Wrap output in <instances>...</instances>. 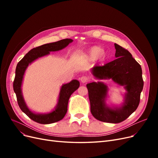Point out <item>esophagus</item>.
I'll return each mask as SVG.
<instances>
[{
    "instance_id": "esophagus-1",
    "label": "esophagus",
    "mask_w": 158,
    "mask_h": 158,
    "mask_svg": "<svg viewBox=\"0 0 158 158\" xmlns=\"http://www.w3.org/2000/svg\"><path fill=\"white\" fill-rule=\"evenodd\" d=\"M80 80L81 82H82V83H85V82H87L88 81V78L87 77V76H82V77H80Z\"/></svg>"
}]
</instances>
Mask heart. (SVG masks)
I'll use <instances>...</instances> for the list:
<instances>
[{
    "label": "heart",
    "mask_w": 158,
    "mask_h": 158,
    "mask_svg": "<svg viewBox=\"0 0 158 158\" xmlns=\"http://www.w3.org/2000/svg\"><path fill=\"white\" fill-rule=\"evenodd\" d=\"M106 56V52L103 51V49L99 46H93L88 49L87 51L86 57L89 60H95L99 58L104 59Z\"/></svg>",
    "instance_id": "obj_1"
}]
</instances>
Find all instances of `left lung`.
<instances>
[{
  "label": "left lung",
  "instance_id": "1",
  "mask_svg": "<svg viewBox=\"0 0 158 158\" xmlns=\"http://www.w3.org/2000/svg\"><path fill=\"white\" fill-rule=\"evenodd\" d=\"M114 45L117 59L103 66H94L91 73L98 80H112L123 86L126 92L123 94V102L118 106L107 104L109 88L101 81L88 83L86 86L92 115L100 121L118 123L136 111L144 82L141 66L131 52L117 44Z\"/></svg>",
  "mask_w": 158,
  "mask_h": 158
}]
</instances>
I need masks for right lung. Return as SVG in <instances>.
I'll list each match as a JSON object with an SVG mask.
<instances>
[{
    "label": "right lung",
    "mask_w": 158,
    "mask_h": 158,
    "mask_svg": "<svg viewBox=\"0 0 158 158\" xmlns=\"http://www.w3.org/2000/svg\"><path fill=\"white\" fill-rule=\"evenodd\" d=\"M73 41V40L71 39H64L33 48L23 57L16 66L13 88L16 95L18 106L27 116L38 123L51 124L63 119L67 112L69 100L70 95L79 88L80 82L77 80H73L69 83L62 85L57 99V103L55 108L49 113H36L31 111L28 107L23 96L22 85L26 70L29 64H31L36 60L49 55L50 52L59 51L64 49Z\"/></svg>",
    "instance_id": "1"
}]
</instances>
